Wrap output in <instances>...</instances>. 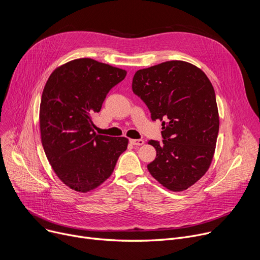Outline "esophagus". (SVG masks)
<instances>
[{"mask_svg": "<svg viewBox=\"0 0 260 260\" xmlns=\"http://www.w3.org/2000/svg\"><path fill=\"white\" fill-rule=\"evenodd\" d=\"M130 143L133 146H143L144 145V139H130Z\"/></svg>", "mask_w": 260, "mask_h": 260, "instance_id": "esophagus-1", "label": "esophagus"}]
</instances>
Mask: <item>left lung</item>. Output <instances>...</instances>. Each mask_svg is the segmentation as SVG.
<instances>
[{
    "instance_id": "left-lung-1",
    "label": "left lung",
    "mask_w": 260,
    "mask_h": 260,
    "mask_svg": "<svg viewBox=\"0 0 260 260\" xmlns=\"http://www.w3.org/2000/svg\"><path fill=\"white\" fill-rule=\"evenodd\" d=\"M133 92L162 123V144L149 141L156 158L150 174L170 190L194 184L210 167L218 133V111L213 86L203 71L172 60L135 73Z\"/></svg>"
}]
</instances>
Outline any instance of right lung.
<instances>
[{"label":"right lung","instance_id":"add662e5","mask_svg":"<svg viewBox=\"0 0 260 260\" xmlns=\"http://www.w3.org/2000/svg\"><path fill=\"white\" fill-rule=\"evenodd\" d=\"M126 75L125 70L80 58L57 68L45 85L39 109L42 144L58 178L76 191L102 184L127 149L128 138L98 135L91 119Z\"/></svg>","mask_w":260,"mask_h":260}]
</instances>
